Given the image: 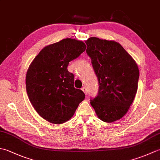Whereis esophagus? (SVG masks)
Returning a JSON list of instances; mask_svg holds the SVG:
<instances>
[{
  "mask_svg": "<svg viewBox=\"0 0 160 160\" xmlns=\"http://www.w3.org/2000/svg\"><path fill=\"white\" fill-rule=\"evenodd\" d=\"M82 90L83 92L85 93V95L87 96V88L85 87H84L82 88Z\"/></svg>",
  "mask_w": 160,
  "mask_h": 160,
  "instance_id": "esophagus-1",
  "label": "esophagus"
}]
</instances>
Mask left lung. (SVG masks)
Wrapping results in <instances>:
<instances>
[{"instance_id":"left-lung-1","label":"left lung","mask_w":160,"mask_h":160,"mask_svg":"<svg viewBox=\"0 0 160 160\" xmlns=\"http://www.w3.org/2000/svg\"><path fill=\"white\" fill-rule=\"evenodd\" d=\"M87 53L99 83L98 96L91 99L98 118L120 120L127 113L137 93L138 67L120 43L91 37L85 41Z\"/></svg>"}]
</instances>
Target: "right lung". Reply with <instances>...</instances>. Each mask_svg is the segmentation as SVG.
I'll return each instance as SVG.
<instances>
[{
  "instance_id": "add662e5",
  "label": "right lung",
  "mask_w": 160,
  "mask_h": 160,
  "mask_svg": "<svg viewBox=\"0 0 160 160\" xmlns=\"http://www.w3.org/2000/svg\"><path fill=\"white\" fill-rule=\"evenodd\" d=\"M86 47L80 40L63 39L44 47L29 65L27 93L37 113L51 123L70 120L85 98L82 90L75 89L74 75L67 67Z\"/></svg>"
}]
</instances>
